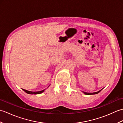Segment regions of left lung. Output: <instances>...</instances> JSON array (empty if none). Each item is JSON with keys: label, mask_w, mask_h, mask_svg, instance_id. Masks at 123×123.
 Segmentation results:
<instances>
[{"label": "left lung", "mask_w": 123, "mask_h": 123, "mask_svg": "<svg viewBox=\"0 0 123 123\" xmlns=\"http://www.w3.org/2000/svg\"><path fill=\"white\" fill-rule=\"evenodd\" d=\"M102 89H101V90H100L99 91H97V92H85V91H82V92H83V93H84L85 95H95V94H97L98 93H99V92H100V91L102 90Z\"/></svg>", "instance_id": "8db88e82"}]
</instances>
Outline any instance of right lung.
Segmentation results:
<instances>
[{
    "instance_id": "right-lung-1",
    "label": "right lung",
    "mask_w": 123,
    "mask_h": 123,
    "mask_svg": "<svg viewBox=\"0 0 123 123\" xmlns=\"http://www.w3.org/2000/svg\"><path fill=\"white\" fill-rule=\"evenodd\" d=\"M45 89H44L43 90H41V91H28V90L24 89H23V90H24L25 92H26L28 94H31V95H37V94L42 93V92H43L44 91H45Z\"/></svg>"
}]
</instances>
